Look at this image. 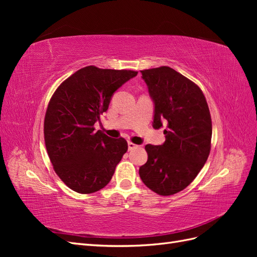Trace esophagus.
<instances>
[{
  "label": "esophagus",
  "instance_id": "esophagus-1",
  "mask_svg": "<svg viewBox=\"0 0 257 257\" xmlns=\"http://www.w3.org/2000/svg\"><path fill=\"white\" fill-rule=\"evenodd\" d=\"M127 146H128V150H133V149H135V148L138 147L137 145H135V144H133V143H131V142L127 143Z\"/></svg>",
  "mask_w": 257,
  "mask_h": 257
}]
</instances>
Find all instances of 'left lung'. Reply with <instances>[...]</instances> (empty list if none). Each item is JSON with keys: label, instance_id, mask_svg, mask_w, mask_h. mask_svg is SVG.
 Here are the masks:
<instances>
[{"label": "left lung", "instance_id": "obj_1", "mask_svg": "<svg viewBox=\"0 0 257 257\" xmlns=\"http://www.w3.org/2000/svg\"><path fill=\"white\" fill-rule=\"evenodd\" d=\"M154 104L152 126H165L163 145H147L139 168L143 182L159 195L184 190L204 167L211 148L212 123L203 92L168 66L142 71Z\"/></svg>", "mask_w": 257, "mask_h": 257}]
</instances>
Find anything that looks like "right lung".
I'll use <instances>...</instances> for the list:
<instances>
[{"mask_svg": "<svg viewBox=\"0 0 257 257\" xmlns=\"http://www.w3.org/2000/svg\"><path fill=\"white\" fill-rule=\"evenodd\" d=\"M137 72L87 66L62 82L50 99L44 136L54 172L80 194L109 183L115 166L127 151L124 138H111L94 124L108 109L113 93Z\"/></svg>", "mask_w": 257, "mask_h": 257, "instance_id": "obj_1", "label": "right lung"}]
</instances>
